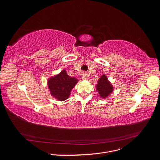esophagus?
<instances>
[{
  "instance_id": "esophagus-1",
  "label": "esophagus",
  "mask_w": 160,
  "mask_h": 160,
  "mask_svg": "<svg viewBox=\"0 0 160 160\" xmlns=\"http://www.w3.org/2000/svg\"><path fill=\"white\" fill-rule=\"evenodd\" d=\"M87 77H88V75H87V73L85 72H83L81 73V78L82 79H86Z\"/></svg>"
}]
</instances>
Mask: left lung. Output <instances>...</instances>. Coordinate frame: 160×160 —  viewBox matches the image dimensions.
Listing matches in <instances>:
<instances>
[{
    "instance_id": "left-lung-1",
    "label": "left lung",
    "mask_w": 160,
    "mask_h": 160,
    "mask_svg": "<svg viewBox=\"0 0 160 160\" xmlns=\"http://www.w3.org/2000/svg\"><path fill=\"white\" fill-rule=\"evenodd\" d=\"M97 88H98V91H99L100 96L102 98L108 97L113 91V86L109 83L105 75L101 77L98 82Z\"/></svg>"
}]
</instances>
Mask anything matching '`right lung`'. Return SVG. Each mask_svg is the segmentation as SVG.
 I'll return each mask as SVG.
<instances>
[{"label": "right lung", "instance_id": "add662e5", "mask_svg": "<svg viewBox=\"0 0 160 160\" xmlns=\"http://www.w3.org/2000/svg\"><path fill=\"white\" fill-rule=\"evenodd\" d=\"M78 80L71 77L65 70L60 74L51 78L48 81V86L51 93L60 101H64L69 98L71 89L74 88Z\"/></svg>", "mask_w": 160, "mask_h": 160}]
</instances>
